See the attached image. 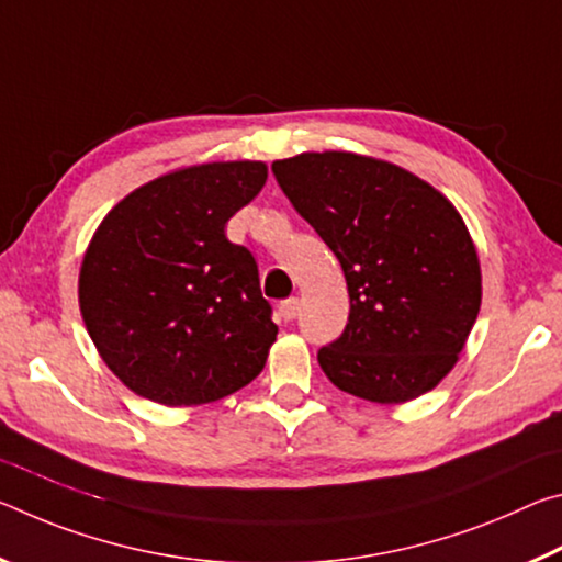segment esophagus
Returning a JSON list of instances; mask_svg holds the SVG:
<instances>
[{"instance_id": "34e87169", "label": "esophagus", "mask_w": 562, "mask_h": 562, "mask_svg": "<svg viewBox=\"0 0 562 562\" xmlns=\"http://www.w3.org/2000/svg\"><path fill=\"white\" fill-rule=\"evenodd\" d=\"M299 311H301L299 299H286V301H281V306H279V314L283 321H293L299 316Z\"/></svg>"}]
</instances>
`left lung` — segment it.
Here are the masks:
<instances>
[{
    "mask_svg": "<svg viewBox=\"0 0 562 562\" xmlns=\"http://www.w3.org/2000/svg\"><path fill=\"white\" fill-rule=\"evenodd\" d=\"M271 171L348 283V324L318 351L330 383L373 403L436 389L481 308V263L456 206L411 171L348 151Z\"/></svg>",
    "mask_w": 562,
    "mask_h": 562,
    "instance_id": "obj_1",
    "label": "left lung"
}]
</instances>
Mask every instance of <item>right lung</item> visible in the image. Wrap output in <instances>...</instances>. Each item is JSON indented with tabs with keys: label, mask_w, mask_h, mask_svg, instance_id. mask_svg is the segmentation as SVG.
Instances as JSON below:
<instances>
[{
	"label": "right lung",
	"mask_w": 562,
	"mask_h": 562,
	"mask_svg": "<svg viewBox=\"0 0 562 562\" xmlns=\"http://www.w3.org/2000/svg\"><path fill=\"white\" fill-rule=\"evenodd\" d=\"M266 177L261 161L201 164L144 183L101 221L79 306L99 356L136 395L201 406L261 373L279 326L226 221Z\"/></svg>",
	"instance_id": "add662e5"
}]
</instances>
